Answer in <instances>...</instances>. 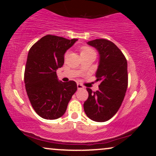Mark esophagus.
Here are the masks:
<instances>
[{
  "mask_svg": "<svg viewBox=\"0 0 156 156\" xmlns=\"http://www.w3.org/2000/svg\"><path fill=\"white\" fill-rule=\"evenodd\" d=\"M77 87H78V89H84L83 86L81 85V84H80V83L77 84Z\"/></svg>",
  "mask_w": 156,
  "mask_h": 156,
  "instance_id": "1",
  "label": "esophagus"
}]
</instances>
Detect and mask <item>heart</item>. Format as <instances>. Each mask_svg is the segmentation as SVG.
Listing matches in <instances>:
<instances>
[{"mask_svg":"<svg viewBox=\"0 0 156 156\" xmlns=\"http://www.w3.org/2000/svg\"><path fill=\"white\" fill-rule=\"evenodd\" d=\"M80 55H88V54H95L94 51H93L91 48L87 47V46H83L80 48ZM65 56H67V54L65 55Z\"/></svg>","mask_w":156,"mask_h":156,"instance_id":"b5f03b06","label":"heart"}]
</instances>
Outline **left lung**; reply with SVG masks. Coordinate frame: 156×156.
Here are the masks:
<instances>
[{
    "label": "left lung",
    "mask_w": 156,
    "mask_h": 156,
    "mask_svg": "<svg viewBox=\"0 0 156 156\" xmlns=\"http://www.w3.org/2000/svg\"><path fill=\"white\" fill-rule=\"evenodd\" d=\"M87 44L99 53L96 80L101 84L96 92L87 89L89 97L83 108L89 119L103 122L117 112L124 100L128 87V64L122 51L111 41L97 39Z\"/></svg>",
    "instance_id": "8db88e82"
}]
</instances>
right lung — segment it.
<instances>
[{"instance_id": "add662e5", "label": "right lung", "mask_w": 156, "mask_h": 156, "mask_svg": "<svg viewBox=\"0 0 156 156\" xmlns=\"http://www.w3.org/2000/svg\"><path fill=\"white\" fill-rule=\"evenodd\" d=\"M77 40L46 35L28 52L24 74L26 90L33 108L44 119L63 116L76 92V82L58 80L56 70L63 66L64 53Z\"/></svg>"}]
</instances>
